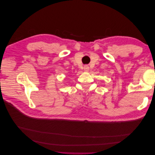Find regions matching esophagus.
I'll list each match as a JSON object with an SVG mask.
<instances>
[{
	"mask_svg": "<svg viewBox=\"0 0 155 155\" xmlns=\"http://www.w3.org/2000/svg\"><path fill=\"white\" fill-rule=\"evenodd\" d=\"M83 70H84V71L88 72V70H89V67H88V66H87V65H85V66H84V67H83Z\"/></svg>",
	"mask_w": 155,
	"mask_h": 155,
	"instance_id": "obj_1",
	"label": "esophagus"
}]
</instances>
